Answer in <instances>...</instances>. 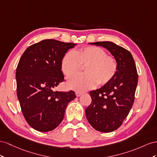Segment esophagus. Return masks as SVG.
Listing matches in <instances>:
<instances>
[{"label":"esophagus","instance_id":"obj_1","mask_svg":"<svg viewBox=\"0 0 157 157\" xmlns=\"http://www.w3.org/2000/svg\"><path fill=\"white\" fill-rule=\"evenodd\" d=\"M83 94V93H82V92H78V91H76L75 92V95H76V97H79V96H81Z\"/></svg>","mask_w":157,"mask_h":157}]
</instances>
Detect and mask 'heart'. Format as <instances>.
I'll return each instance as SVG.
<instances>
[{
  "mask_svg": "<svg viewBox=\"0 0 157 157\" xmlns=\"http://www.w3.org/2000/svg\"><path fill=\"white\" fill-rule=\"evenodd\" d=\"M84 68V74H75L68 79L70 88L78 91H86L98 86L109 83L118 71L115 58L98 47H86L74 52H67L61 60V70L70 76Z\"/></svg>",
  "mask_w": 157,
  "mask_h": 157,
  "instance_id": "obj_1",
  "label": "heart"
}]
</instances>
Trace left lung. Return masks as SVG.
<instances>
[{
    "label": "left lung",
    "mask_w": 157,
    "mask_h": 157,
    "mask_svg": "<svg viewBox=\"0 0 157 157\" xmlns=\"http://www.w3.org/2000/svg\"><path fill=\"white\" fill-rule=\"evenodd\" d=\"M106 48L118 63V71L111 81L90 91L91 103L86 109L91 126L101 132H111L122 124L133 106L138 82L135 61L126 49L110 41L89 43Z\"/></svg>",
    "instance_id": "8db88e82"
}]
</instances>
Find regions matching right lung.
<instances>
[{
  "instance_id": "1",
  "label": "right lung",
  "mask_w": 157,
  "mask_h": 157,
  "mask_svg": "<svg viewBox=\"0 0 157 157\" xmlns=\"http://www.w3.org/2000/svg\"><path fill=\"white\" fill-rule=\"evenodd\" d=\"M75 43L45 39L29 46L21 56L16 72L17 96L24 118L39 132L53 130L64 118L74 91H55L64 81L62 57Z\"/></svg>"
}]
</instances>
